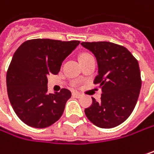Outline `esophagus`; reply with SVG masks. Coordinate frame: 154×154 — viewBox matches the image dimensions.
<instances>
[{"mask_svg":"<svg viewBox=\"0 0 154 154\" xmlns=\"http://www.w3.org/2000/svg\"><path fill=\"white\" fill-rule=\"evenodd\" d=\"M72 96L75 97V98H80L82 95H81L79 92H73V93H72Z\"/></svg>","mask_w":154,"mask_h":154,"instance_id":"1","label":"esophagus"}]
</instances>
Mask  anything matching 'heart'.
Masks as SVG:
<instances>
[{"instance_id": "heart-1", "label": "heart", "mask_w": 154, "mask_h": 154, "mask_svg": "<svg viewBox=\"0 0 154 154\" xmlns=\"http://www.w3.org/2000/svg\"><path fill=\"white\" fill-rule=\"evenodd\" d=\"M89 55H91L90 54H87V53H84V54H82L81 55H80V59H82V58H85V57H86V56H89Z\"/></svg>"}]
</instances>
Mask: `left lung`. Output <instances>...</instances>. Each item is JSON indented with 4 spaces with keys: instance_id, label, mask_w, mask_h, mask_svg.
Listing matches in <instances>:
<instances>
[{
    "instance_id": "8db88e82",
    "label": "left lung",
    "mask_w": 154,
    "mask_h": 154,
    "mask_svg": "<svg viewBox=\"0 0 154 154\" xmlns=\"http://www.w3.org/2000/svg\"><path fill=\"white\" fill-rule=\"evenodd\" d=\"M81 45L97 59L99 71L93 83L102 90L100 101L92 98L85 116L100 128L116 127L131 115L139 96L142 80L137 60L126 48L112 42Z\"/></svg>"
}]
</instances>
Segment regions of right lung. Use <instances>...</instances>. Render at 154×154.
Segmentation results:
<instances>
[{"label":"right lung","instance_id":"obj_1","mask_svg":"<svg viewBox=\"0 0 154 154\" xmlns=\"http://www.w3.org/2000/svg\"><path fill=\"white\" fill-rule=\"evenodd\" d=\"M78 40L35 38L23 42L15 52L7 71V91L15 113L28 126L43 129L63 116L71 92H48V76L60 71L63 60Z\"/></svg>","mask_w":154,"mask_h":154}]
</instances>
